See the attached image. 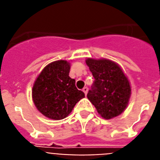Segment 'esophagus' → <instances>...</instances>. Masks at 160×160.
<instances>
[{
    "label": "esophagus",
    "mask_w": 160,
    "mask_h": 160,
    "mask_svg": "<svg viewBox=\"0 0 160 160\" xmlns=\"http://www.w3.org/2000/svg\"><path fill=\"white\" fill-rule=\"evenodd\" d=\"M82 91L84 92V94L87 95V93H88V88H87V87H84V88L82 89Z\"/></svg>",
    "instance_id": "1"
}]
</instances>
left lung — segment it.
I'll return each mask as SVG.
<instances>
[{
	"label": "left lung",
	"mask_w": 160,
	"mask_h": 160,
	"mask_svg": "<svg viewBox=\"0 0 160 160\" xmlns=\"http://www.w3.org/2000/svg\"><path fill=\"white\" fill-rule=\"evenodd\" d=\"M86 63L94 78L87 98L102 118L111 119L122 114L129 103L131 87L118 63L107 58H88Z\"/></svg>",
	"instance_id": "1"
}]
</instances>
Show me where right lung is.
Here are the masks:
<instances>
[{
    "mask_svg": "<svg viewBox=\"0 0 160 160\" xmlns=\"http://www.w3.org/2000/svg\"><path fill=\"white\" fill-rule=\"evenodd\" d=\"M70 70V63L67 61H54L44 67L33 83L32 102L46 118L63 119L85 97L76 87L75 80L69 76Z\"/></svg>",
    "mask_w": 160,
    "mask_h": 160,
    "instance_id": "right-lung-1",
    "label": "right lung"
}]
</instances>
